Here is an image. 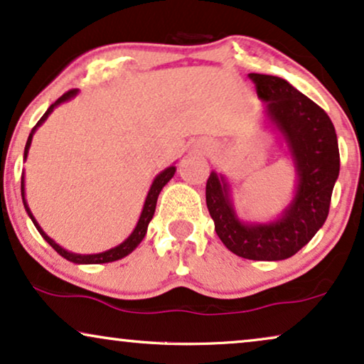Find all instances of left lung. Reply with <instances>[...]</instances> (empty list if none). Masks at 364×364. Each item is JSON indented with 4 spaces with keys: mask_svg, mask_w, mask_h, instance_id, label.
<instances>
[{
    "mask_svg": "<svg viewBox=\"0 0 364 364\" xmlns=\"http://www.w3.org/2000/svg\"><path fill=\"white\" fill-rule=\"evenodd\" d=\"M248 79L287 142L297 173L296 195L274 222L245 223L233 210L227 179L213 171L206 181V206L230 252L248 260H284L307 245L328 218L339 176L338 137L328 114L287 80L264 73H248Z\"/></svg>",
    "mask_w": 364,
    "mask_h": 364,
    "instance_id": "left-lung-1",
    "label": "left lung"
}]
</instances>
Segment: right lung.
I'll return each mask as SVG.
<instances>
[{
    "mask_svg": "<svg viewBox=\"0 0 364 364\" xmlns=\"http://www.w3.org/2000/svg\"><path fill=\"white\" fill-rule=\"evenodd\" d=\"M77 92H79V90L72 89V90L65 92V94H63L62 97L55 100V102L47 109V112H45L43 116H41L40 121L36 122V126H35L33 129H31V132H30V136H28V141H26V146H25V159H26V156H28V149H30L31 139H33V134H35L36 127L41 126V124L47 121V117L50 116V114L53 112V109L57 107V105L67 102V100H70L72 97H75ZM174 173H176V168L169 166V168L164 169V171H161V173L158 174V176L154 178L153 185H151V188H149L148 196H146L144 206H142V211H141V216H139V222H137L136 228L132 230L131 235H129V237L126 238V240H124V242L121 243V245L110 248V250L100 252V254H92V255H80V254H73V252L65 250V248L60 247L57 242H53L52 238H50V237L47 235V233H45L43 230H41L40 225L36 223L35 216L31 215L28 205H26V200H25V176H21V198H23V205H25L26 213H28V216L31 218V222H33L36 230H38V232H40V235L43 237L45 240H47V242L50 243V245H52V247L55 248V252L62 255L63 259L70 260V262H73V264H107V262L119 260V259H122V257L129 255V254H131V252L134 250V248L142 242V238H144L146 232H148V225H149V222H151V218H153V215H154L156 203H158L159 193H161V190H163V188H164V185H166V183L169 181V179H171V178L174 176Z\"/></svg>",
    "mask_w": 364,
    "mask_h": 364,
    "instance_id": "1",
    "label": "right lung"
}]
</instances>
